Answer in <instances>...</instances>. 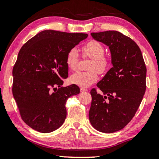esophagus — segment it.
<instances>
[{
	"instance_id": "esophagus-1",
	"label": "esophagus",
	"mask_w": 159,
	"mask_h": 159,
	"mask_svg": "<svg viewBox=\"0 0 159 159\" xmlns=\"http://www.w3.org/2000/svg\"><path fill=\"white\" fill-rule=\"evenodd\" d=\"M80 91H81V93L86 92V91H88V90H87V89H84V88H80Z\"/></svg>"
}]
</instances>
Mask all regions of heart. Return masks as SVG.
Here are the masks:
<instances>
[{
    "instance_id": "1",
    "label": "heart",
    "mask_w": 159,
    "mask_h": 159,
    "mask_svg": "<svg viewBox=\"0 0 159 159\" xmlns=\"http://www.w3.org/2000/svg\"><path fill=\"white\" fill-rule=\"evenodd\" d=\"M82 53L84 57L92 59L89 66V71H79L72 75L70 82L81 87H88L98 80L99 73H105L110 66V59L104 55V48L98 41L92 40L82 47ZM80 61V54L76 48H72L66 55V63L71 70H76Z\"/></svg>"
}]
</instances>
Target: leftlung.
<instances>
[{"label":"left lung","instance_id":"8db88e82","mask_svg":"<svg viewBox=\"0 0 159 159\" xmlns=\"http://www.w3.org/2000/svg\"><path fill=\"white\" fill-rule=\"evenodd\" d=\"M92 37L109 46L113 67L91 91L89 117L95 129L113 133L135 116L146 89L147 68L140 49L131 38L109 30L92 32Z\"/></svg>","mask_w":159,"mask_h":159}]
</instances>
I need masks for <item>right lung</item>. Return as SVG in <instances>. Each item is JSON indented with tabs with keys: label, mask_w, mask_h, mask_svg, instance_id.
<instances>
[{
	"label": "right lung",
	"mask_w": 159,
	"mask_h": 159,
	"mask_svg": "<svg viewBox=\"0 0 159 159\" xmlns=\"http://www.w3.org/2000/svg\"><path fill=\"white\" fill-rule=\"evenodd\" d=\"M87 37L48 30L20 48L12 70V93L22 120L33 129L49 133L64 123L68 98L80 93L75 84L61 86L62 79L68 75L66 57L68 50Z\"/></svg>",
	"instance_id": "obj_1"
}]
</instances>
